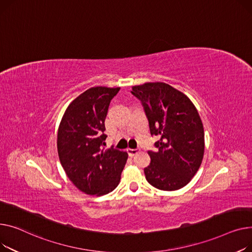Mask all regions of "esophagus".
Listing matches in <instances>:
<instances>
[{"instance_id": "esophagus-1", "label": "esophagus", "mask_w": 252, "mask_h": 252, "mask_svg": "<svg viewBox=\"0 0 252 252\" xmlns=\"http://www.w3.org/2000/svg\"><path fill=\"white\" fill-rule=\"evenodd\" d=\"M127 153L129 156L133 157L139 153V149H127Z\"/></svg>"}]
</instances>
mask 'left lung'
Returning a JSON list of instances; mask_svg holds the SVG:
<instances>
[{
	"label": "left lung",
	"mask_w": 252,
	"mask_h": 252,
	"mask_svg": "<svg viewBox=\"0 0 252 252\" xmlns=\"http://www.w3.org/2000/svg\"><path fill=\"white\" fill-rule=\"evenodd\" d=\"M149 120L151 134L159 137L157 152H149L145 178L154 187L172 191L187 185L198 171L204 153V131L199 114L181 92L164 82L132 87Z\"/></svg>",
	"instance_id": "obj_1"
}]
</instances>
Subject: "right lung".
I'll return each instance as SVG.
<instances>
[{"instance_id":"obj_1","label":"right lung","mask_w":252,"mask_h":252,"mask_svg":"<svg viewBox=\"0 0 252 252\" xmlns=\"http://www.w3.org/2000/svg\"><path fill=\"white\" fill-rule=\"evenodd\" d=\"M120 87H92L68 106L58 130V155L68 178L90 195L113 191L121 179L127 153L105 150V120Z\"/></svg>"}]
</instances>
